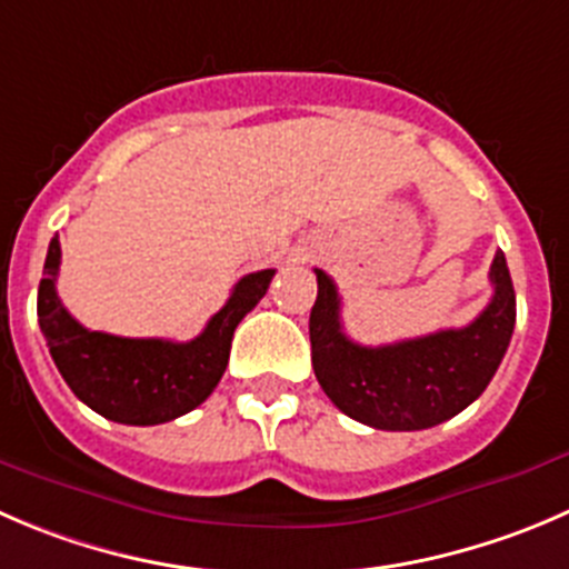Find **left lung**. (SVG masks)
I'll return each instance as SVG.
<instances>
[{
    "instance_id": "obj_1",
    "label": "left lung",
    "mask_w": 569,
    "mask_h": 569,
    "mask_svg": "<svg viewBox=\"0 0 569 569\" xmlns=\"http://www.w3.org/2000/svg\"><path fill=\"white\" fill-rule=\"evenodd\" d=\"M317 272L308 319L319 386L339 411L378 431H422L465 411L498 372L517 319V297L503 252H495V295L467 328L437 330L395 345L363 347L341 328L336 283Z\"/></svg>"
}]
</instances>
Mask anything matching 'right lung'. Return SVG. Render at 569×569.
<instances>
[{"mask_svg": "<svg viewBox=\"0 0 569 569\" xmlns=\"http://www.w3.org/2000/svg\"><path fill=\"white\" fill-rule=\"evenodd\" d=\"M58 269L60 241L54 236L38 286V325L49 356L88 408L121 425H161L206 402L228 367L236 325L258 306L274 278V269L244 274L197 339L169 341L82 328L54 289Z\"/></svg>", "mask_w": 569, "mask_h": 569, "instance_id": "add662e5", "label": "right lung"}]
</instances>
